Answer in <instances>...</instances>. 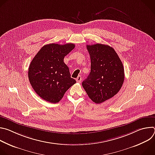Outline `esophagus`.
Returning <instances> with one entry per match:
<instances>
[{"mask_svg": "<svg viewBox=\"0 0 155 155\" xmlns=\"http://www.w3.org/2000/svg\"><path fill=\"white\" fill-rule=\"evenodd\" d=\"M76 81H77L78 83H80L81 81V75H78V77L76 78Z\"/></svg>", "mask_w": 155, "mask_h": 155, "instance_id": "esophagus-1", "label": "esophagus"}]
</instances>
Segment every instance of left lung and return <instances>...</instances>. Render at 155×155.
I'll return each mask as SVG.
<instances>
[{
	"label": "left lung",
	"mask_w": 155,
	"mask_h": 155,
	"mask_svg": "<svg viewBox=\"0 0 155 155\" xmlns=\"http://www.w3.org/2000/svg\"><path fill=\"white\" fill-rule=\"evenodd\" d=\"M91 58V72L82 82L88 97L101 104L112 98L121 89L124 80V68L115 50L97 43L86 45Z\"/></svg>",
	"instance_id": "left-lung-1"
}]
</instances>
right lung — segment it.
<instances>
[{
    "label": "right lung",
    "mask_w": 155,
    "mask_h": 155,
    "mask_svg": "<svg viewBox=\"0 0 155 155\" xmlns=\"http://www.w3.org/2000/svg\"><path fill=\"white\" fill-rule=\"evenodd\" d=\"M75 47L74 43L48 44L31 61L28 69L29 80L34 90L43 100L51 103L59 102L76 83L64 62V57Z\"/></svg>",
    "instance_id": "1"
}]
</instances>
